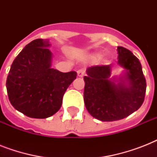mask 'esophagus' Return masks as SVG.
<instances>
[{
    "instance_id": "34e87169",
    "label": "esophagus",
    "mask_w": 157,
    "mask_h": 157,
    "mask_svg": "<svg viewBox=\"0 0 157 157\" xmlns=\"http://www.w3.org/2000/svg\"><path fill=\"white\" fill-rule=\"evenodd\" d=\"M85 74H86V70L84 68H81L77 71V76H78L79 77H83V76H85Z\"/></svg>"
}]
</instances>
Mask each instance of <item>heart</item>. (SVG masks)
<instances>
[{
    "mask_svg": "<svg viewBox=\"0 0 157 157\" xmlns=\"http://www.w3.org/2000/svg\"><path fill=\"white\" fill-rule=\"evenodd\" d=\"M99 57H100V53L94 52L92 53V54H89L88 59H90V60H91V61H94V60H96L97 59H98Z\"/></svg>",
    "mask_w": 157,
    "mask_h": 157,
    "instance_id": "heart-1",
    "label": "heart"
}]
</instances>
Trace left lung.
Here are the masks:
<instances>
[{"mask_svg": "<svg viewBox=\"0 0 157 157\" xmlns=\"http://www.w3.org/2000/svg\"><path fill=\"white\" fill-rule=\"evenodd\" d=\"M117 63L124 71L111 76V66L90 67L84 76V102L89 113L101 121L124 119L141 107L147 84L139 59L130 50L117 47Z\"/></svg>", "mask_w": 157, "mask_h": 157, "instance_id": "obj_1", "label": "left lung"}]
</instances>
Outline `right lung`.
Masks as SVG:
<instances>
[{"instance_id":"1","label":"right lung","mask_w":157,"mask_h":157,"mask_svg":"<svg viewBox=\"0 0 157 157\" xmlns=\"http://www.w3.org/2000/svg\"><path fill=\"white\" fill-rule=\"evenodd\" d=\"M48 40L36 39L26 45L11 65L6 80L9 100L17 111L31 118L44 119L62 106L76 71L52 68L53 54Z\"/></svg>"}]
</instances>
